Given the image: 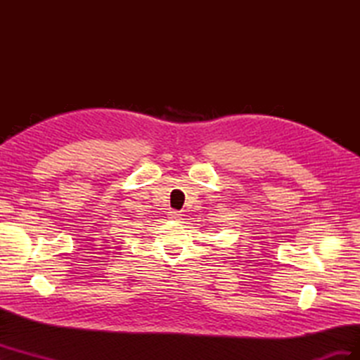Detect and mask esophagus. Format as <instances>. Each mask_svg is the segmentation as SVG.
<instances>
[{
	"instance_id": "obj_1",
	"label": "esophagus",
	"mask_w": 360,
	"mask_h": 360,
	"mask_svg": "<svg viewBox=\"0 0 360 360\" xmlns=\"http://www.w3.org/2000/svg\"><path fill=\"white\" fill-rule=\"evenodd\" d=\"M181 213L180 212H176V210H171L169 213H168V219H171V221H176V222H179L180 219H181Z\"/></svg>"
}]
</instances>
